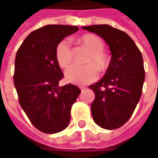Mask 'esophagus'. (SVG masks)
<instances>
[{
    "label": "esophagus",
    "instance_id": "obj_1",
    "mask_svg": "<svg viewBox=\"0 0 158 158\" xmlns=\"http://www.w3.org/2000/svg\"><path fill=\"white\" fill-rule=\"evenodd\" d=\"M80 89H81V91H82H82H83V90H84V89H85L82 88V87H81V88H80Z\"/></svg>",
    "mask_w": 158,
    "mask_h": 158
}]
</instances>
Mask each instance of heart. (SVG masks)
<instances>
[{
  "label": "heart",
  "instance_id": "b5f03b06",
  "mask_svg": "<svg viewBox=\"0 0 158 158\" xmlns=\"http://www.w3.org/2000/svg\"><path fill=\"white\" fill-rule=\"evenodd\" d=\"M80 41L85 46L90 54L87 59V62H93L99 69H105L108 64V58L104 50V43L100 38L93 34L82 36ZM55 56L58 64L61 68L68 67L72 60V51L70 43L67 40H61L56 46ZM98 72L94 64L87 65H71L65 71V78L69 82L76 84H86L98 79Z\"/></svg>",
  "mask_w": 158,
  "mask_h": 158
}]
</instances>
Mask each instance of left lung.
Wrapping results in <instances>:
<instances>
[{
	"label": "left lung",
	"instance_id": "obj_1",
	"mask_svg": "<svg viewBox=\"0 0 158 158\" xmlns=\"http://www.w3.org/2000/svg\"><path fill=\"white\" fill-rule=\"evenodd\" d=\"M106 41L112 54L106 75L89 88L95 93L91 113L96 124L116 129L130 118L145 79L143 55L127 34L108 24L83 26Z\"/></svg>",
	"mask_w": 158,
	"mask_h": 158
}]
</instances>
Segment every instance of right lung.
I'll list each match as a JSON object with an SVG mask.
<instances>
[{
    "instance_id": "obj_1",
    "label": "right lung",
    "mask_w": 158,
    "mask_h": 158,
    "mask_svg": "<svg viewBox=\"0 0 158 158\" xmlns=\"http://www.w3.org/2000/svg\"><path fill=\"white\" fill-rule=\"evenodd\" d=\"M78 30L61 24L43 26L29 34L15 55L14 84L20 106L34 127L46 134L69 126L71 107L81 92L70 83L59 87L63 73L55 56L58 44Z\"/></svg>"
}]
</instances>
